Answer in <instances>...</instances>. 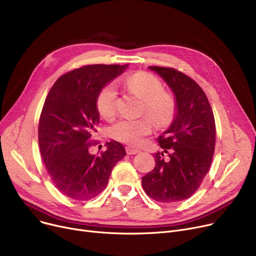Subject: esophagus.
I'll list each match as a JSON object with an SVG mask.
<instances>
[{"label": "esophagus", "instance_id": "1", "mask_svg": "<svg viewBox=\"0 0 256 256\" xmlns=\"http://www.w3.org/2000/svg\"><path fill=\"white\" fill-rule=\"evenodd\" d=\"M126 152L128 154H138L140 150H136V148H134V147L128 146V147H126Z\"/></svg>", "mask_w": 256, "mask_h": 256}]
</instances>
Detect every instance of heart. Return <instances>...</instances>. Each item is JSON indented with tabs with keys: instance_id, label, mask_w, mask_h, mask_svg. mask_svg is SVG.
I'll return each instance as SVG.
<instances>
[{
	"instance_id": "heart-1",
	"label": "heart",
	"mask_w": 256,
	"mask_h": 256,
	"mask_svg": "<svg viewBox=\"0 0 256 256\" xmlns=\"http://www.w3.org/2000/svg\"><path fill=\"white\" fill-rule=\"evenodd\" d=\"M126 89L143 100L142 111L148 113L154 122L162 126L168 124L176 114V104L171 94L163 91V84L154 74L148 72H136L122 80ZM117 89L111 83L104 86L98 96L96 106L98 113L104 119H112L116 114ZM154 122L150 116L139 118L126 117L115 122L111 128V136L126 144L137 145L142 138L152 130Z\"/></svg>"
}]
</instances>
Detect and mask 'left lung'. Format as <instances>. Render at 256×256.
<instances>
[{"label": "left lung", "mask_w": 256, "mask_h": 256, "mask_svg": "<svg viewBox=\"0 0 256 256\" xmlns=\"http://www.w3.org/2000/svg\"><path fill=\"white\" fill-rule=\"evenodd\" d=\"M171 89L176 109L170 126L158 138L164 152L156 154L154 168L142 178L146 194L158 202H178L194 194L210 169L216 126L204 91L188 76L168 67L150 66Z\"/></svg>", "instance_id": "1"}]
</instances>
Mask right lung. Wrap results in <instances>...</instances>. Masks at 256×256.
<instances>
[{
	"label": "right lung",
	"instance_id": "right-lung-1",
	"mask_svg": "<svg viewBox=\"0 0 256 256\" xmlns=\"http://www.w3.org/2000/svg\"><path fill=\"white\" fill-rule=\"evenodd\" d=\"M128 66H83L60 76L46 98L38 128L40 152L54 184L72 199L98 196L114 166L126 156L122 144L110 141L106 152L96 156L89 152L88 141L100 124V90Z\"/></svg>",
	"mask_w": 256,
	"mask_h": 256
}]
</instances>
